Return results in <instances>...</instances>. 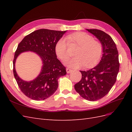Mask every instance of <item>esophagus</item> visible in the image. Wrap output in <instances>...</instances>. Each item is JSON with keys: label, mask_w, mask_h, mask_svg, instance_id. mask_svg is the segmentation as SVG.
I'll return each instance as SVG.
<instances>
[{"label": "esophagus", "mask_w": 132, "mask_h": 132, "mask_svg": "<svg viewBox=\"0 0 132 132\" xmlns=\"http://www.w3.org/2000/svg\"><path fill=\"white\" fill-rule=\"evenodd\" d=\"M66 70H67V73H70L71 72H72V70H71V69H69V68H67L66 69Z\"/></svg>", "instance_id": "34e87169"}]
</instances>
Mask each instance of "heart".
I'll return each mask as SVG.
<instances>
[{
  "label": "heart",
  "mask_w": 132,
  "mask_h": 132,
  "mask_svg": "<svg viewBox=\"0 0 132 132\" xmlns=\"http://www.w3.org/2000/svg\"><path fill=\"white\" fill-rule=\"evenodd\" d=\"M67 39L70 44L78 46L74 53L75 57L65 61L64 64L67 66L71 68H78L84 65L86 68H90L95 65L100 59L102 54V46L99 42L95 41L92 36L79 32L68 35ZM55 51L61 60L68 57V42L66 39H59L55 45Z\"/></svg>",
  "instance_id": "obj_1"
}]
</instances>
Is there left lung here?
Wrapping results in <instances>:
<instances>
[{
  "label": "left lung",
  "instance_id": "8db88e82",
  "mask_svg": "<svg viewBox=\"0 0 132 132\" xmlns=\"http://www.w3.org/2000/svg\"><path fill=\"white\" fill-rule=\"evenodd\" d=\"M86 30L100 42L103 54L96 66L87 71H80L82 78L74 85V88L84 98L95 101L109 93L116 81L119 68L118 52L116 45L110 35L100 30Z\"/></svg>",
  "mask_w": 132,
  "mask_h": 132
}]
</instances>
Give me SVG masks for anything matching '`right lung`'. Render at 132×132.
Listing matches in <instances>:
<instances>
[{
  "instance_id": "add662e5",
  "label": "right lung",
  "mask_w": 132,
  "mask_h": 132,
  "mask_svg": "<svg viewBox=\"0 0 132 132\" xmlns=\"http://www.w3.org/2000/svg\"><path fill=\"white\" fill-rule=\"evenodd\" d=\"M67 32L39 29L23 38L15 51L13 73L19 88L26 96L36 101L50 97L57 90L58 79L67 74L65 68L57 58L55 46ZM32 51L40 57L43 67L40 73L33 81H25L20 78L15 70L17 57L25 51Z\"/></svg>"
}]
</instances>
